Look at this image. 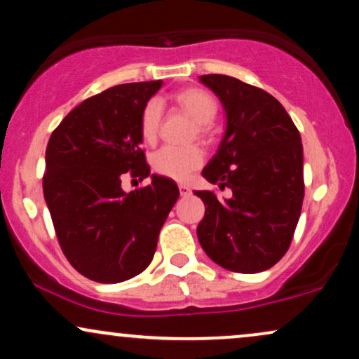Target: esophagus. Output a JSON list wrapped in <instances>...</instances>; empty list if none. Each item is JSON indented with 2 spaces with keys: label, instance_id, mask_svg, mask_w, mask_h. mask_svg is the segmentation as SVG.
<instances>
[{
  "label": "esophagus",
  "instance_id": "34e87169",
  "mask_svg": "<svg viewBox=\"0 0 359 359\" xmlns=\"http://www.w3.org/2000/svg\"><path fill=\"white\" fill-rule=\"evenodd\" d=\"M179 191H180V196L182 197H187V196H191V187H189V185H185V184H180L179 185Z\"/></svg>",
  "mask_w": 359,
  "mask_h": 359
}]
</instances>
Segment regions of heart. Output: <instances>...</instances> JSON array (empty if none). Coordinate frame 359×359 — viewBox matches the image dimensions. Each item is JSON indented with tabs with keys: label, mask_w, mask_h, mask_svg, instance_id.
Segmentation results:
<instances>
[{
	"label": "heart",
	"mask_w": 359,
	"mask_h": 359,
	"mask_svg": "<svg viewBox=\"0 0 359 359\" xmlns=\"http://www.w3.org/2000/svg\"><path fill=\"white\" fill-rule=\"evenodd\" d=\"M175 102L187 111L197 122V130L201 135H207L210 123L217 115L219 105L209 92L201 88H185L175 93ZM163 114L161 98H152L145 103L140 114V133L147 144H152L158 135ZM204 162V152L201 147H175L163 145L157 152L152 154L150 163L158 175L172 180H185Z\"/></svg>",
	"instance_id": "obj_1"
}]
</instances>
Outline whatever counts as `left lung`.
<instances>
[{"mask_svg": "<svg viewBox=\"0 0 359 359\" xmlns=\"http://www.w3.org/2000/svg\"><path fill=\"white\" fill-rule=\"evenodd\" d=\"M226 111V132L202 170L232 196L196 191L205 204L197 227L215 264L252 274L286 254L304 198L303 144L296 125L273 95L227 75H202Z\"/></svg>", "mask_w": 359, "mask_h": 359, "instance_id": "8db88e82", "label": "left lung"}]
</instances>
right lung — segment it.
Segmentation results:
<instances>
[{
	"label": "right lung",
	"instance_id": "obj_1",
	"mask_svg": "<svg viewBox=\"0 0 359 359\" xmlns=\"http://www.w3.org/2000/svg\"><path fill=\"white\" fill-rule=\"evenodd\" d=\"M162 80L123 83L81 102L51 133L43 194L70 264L97 283H122L152 262L179 187L152 174L140 149V114ZM151 177L121 189V177Z\"/></svg>",
	"mask_w": 359,
	"mask_h": 359
}]
</instances>
